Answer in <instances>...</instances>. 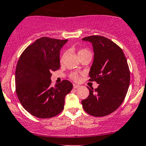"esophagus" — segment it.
Returning <instances> with one entry per match:
<instances>
[{
	"mask_svg": "<svg viewBox=\"0 0 146 146\" xmlns=\"http://www.w3.org/2000/svg\"><path fill=\"white\" fill-rule=\"evenodd\" d=\"M73 87H74V88H79V87H80V86L76 85V84H74Z\"/></svg>",
	"mask_w": 146,
	"mask_h": 146,
	"instance_id": "obj_1",
	"label": "esophagus"
}]
</instances>
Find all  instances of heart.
<instances>
[{"mask_svg": "<svg viewBox=\"0 0 146 146\" xmlns=\"http://www.w3.org/2000/svg\"><path fill=\"white\" fill-rule=\"evenodd\" d=\"M77 55H78V56H79V58H81L82 57L84 56V55H91V53L90 52V51L87 50V49L82 48V49H79V50L77 51ZM64 56H65V55H64H64H62V58H61V62H62L63 61V60H64ZM70 78L74 81H78L79 79V75L76 72L72 73L71 74H70Z\"/></svg>", "mask_w": 146, "mask_h": 146, "instance_id": "heart-1", "label": "heart"}]
</instances>
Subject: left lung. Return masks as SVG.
<instances>
[{
  "label": "left lung",
  "mask_w": 146,
  "mask_h": 146,
  "mask_svg": "<svg viewBox=\"0 0 146 146\" xmlns=\"http://www.w3.org/2000/svg\"><path fill=\"white\" fill-rule=\"evenodd\" d=\"M92 43L94 62L88 75L90 81L99 84L89 89L88 98L82 101L84 110L94 117L110 115L124 101L130 83L127 60L119 46L102 36L82 38Z\"/></svg>",
  "instance_id": "left-lung-1"
}]
</instances>
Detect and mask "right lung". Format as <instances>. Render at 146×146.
<instances>
[{
	"label": "right lung",
	"instance_id": "obj_1",
	"mask_svg": "<svg viewBox=\"0 0 146 146\" xmlns=\"http://www.w3.org/2000/svg\"><path fill=\"white\" fill-rule=\"evenodd\" d=\"M67 40L42 37L29 46L18 60L16 93L22 107L33 116L46 119L64 109V98L72 91L68 80L51 86V72L59 70L60 52Z\"/></svg>",
	"mask_w": 146,
	"mask_h": 146
}]
</instances>
